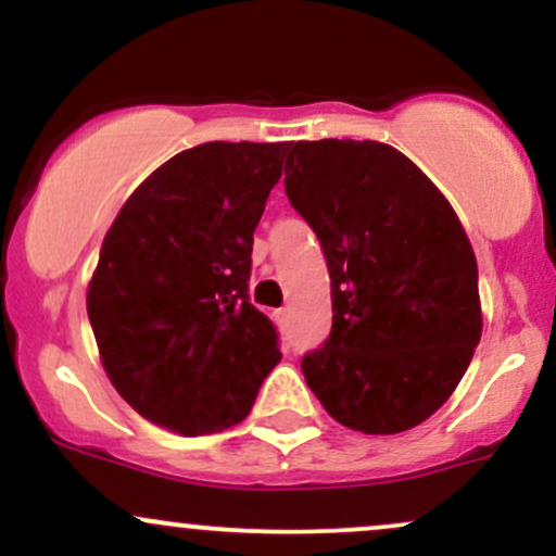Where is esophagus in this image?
I'll list each match as a JSON object with an SVG mask.
<instances>
[{
    "mask_svg": "<svg viewBox=\"0 0 556 556\" xmlns=\"http://www.w3.org/2000/svg\"><path fill=\"white\" fill-rule=\"evenodd\" d=\"M288 314H290L288 308H282V311H279V316H282V319H288Z\"/></svg>",
    "mask_w": 556,
    "mask_h": 556,
    "instance_id": "obj_1",
    "label": "esophagus"
}]
</instances>
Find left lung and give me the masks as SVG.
<instances>
[{
  "mask_svg": "<svg viewBox=\"0 0 556 556\" xmlns=\"http://www.w3.org/2000/svg\"><path fill=\"white\" fill-rule=\"evenodd\" d=\"M285 189L319 237L332 332L303 377L332 419L367 435L422 425L483 334L478 261L443 192L390 144H290Z\"/></svg>",
  "mask_w": 556,
  "mask_h": 556,
  "instance_id": "left-lung-1",
  "label": "left lung"
}]
</instances>
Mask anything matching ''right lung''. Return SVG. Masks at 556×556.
Returning a JSON list of instances; mask_svg holds the SVG:
<instances>
[{"label":"right lung","instance_id":"obj_1","mask_svg":"<svg viewBox=\"0 0 556 556\" xmlns=\"http://www.w3.org/2000/svg\"><path fill=\"white\" fill-rule=\"evenodd\" d=\"M290 142H205L142 181L102 240L87 311L121 399L181 435L250 414L279 364L250 303L253 231Z\"/></svg>","mask_w":556,"mask_h":556}]
</instances>
